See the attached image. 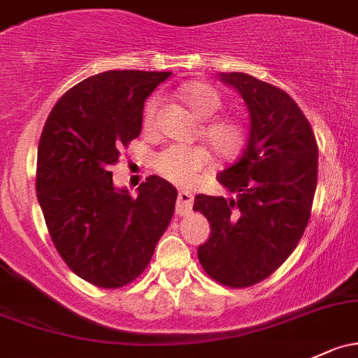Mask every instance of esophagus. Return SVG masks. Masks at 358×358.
<instances>
[{
  "instance_id": "1",
  "label": "esophagus",
  "mask_w": 358,
  "mask_h": 358,
  "mask_svg": "<svg viewBox=\"0 0 358 358\" xmlns=\"http://www.w3.org/2000/svg\"><path fill=\"white\" fill-rule=\"evenodd\" d=\"M193 199H194V196H193V193H191V191H187V189H180L179 191L178 213L180 215V217L191 213V208H193Z\"/></svg>"
}]
</instances>
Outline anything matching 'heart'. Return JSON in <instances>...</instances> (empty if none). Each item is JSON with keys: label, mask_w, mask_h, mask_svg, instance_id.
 Listing matches in <instances>:
<instances>
[{"label": "heart", "mask_w": 358, "mask_h": 358, "mask_svg": "<svg viewBox=\"0 0 358 358\" xmlns=\"http://www.w3.org/2000/svg\"><path fill=\"white\" fill-rule=\"evenodd\" d=\"M180 97L194 116L206 119L213 116L222 106V95L208 82H191L180 88ZM160 95H152L143 107V128L152 129L155 124ZM203 140L225 160L237 159L249 141V126L237 114H224L210 119L201 126ZM211 164L210 152L201 145H169L155 157V171L176 184L191 182L196 176Z\"/></svg>", "instance_id": "heart-1"}]
</instances>
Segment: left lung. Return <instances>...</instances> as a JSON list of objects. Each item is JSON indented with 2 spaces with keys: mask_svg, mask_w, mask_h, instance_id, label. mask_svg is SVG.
<instances>
[{
  "mask_svg": "<svg viewBox=\"0 0 358 358\" xmlns=\"http://www.w3.org/2000/svg\"><path fill=\"white\" fill-rule=\"evenodd\" d=\"M220 76L248 103L251 129L239 162L217 176L236 198H194L193 210L211 225L198 257L211 280L245 288L278 270L302 239L313 213L319 150L287 92L245 73Z\"/></svg>",
  "mask_w": 358,
  "mask_h": 358,
  "instance_id": "left-lung-1",
  "label": "left lung"
}]
</instances>
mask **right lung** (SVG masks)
Wrapping results in <instances>:
<instances>
[{
    "mask_svg": "<svg viewBox=\"0 0 358 358\" xmlns=\"http://www.w3.org/2000/svg\"><path fill=\"white\" fill-rule=\"evenodd\" d=\"M171 71L113 70L71 87L39 140L36 189L66 266L101 288L134 282L172 220L178 189L148 176L138 196L114 189L110 169L140 136L143 106Z\"/></svg>",
    "mask_w": 358,
    "mask_h": 358,
    "instance_id": "add662e5",
    "label": "right lung"
}]
</instances>
